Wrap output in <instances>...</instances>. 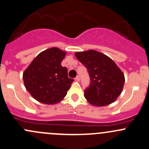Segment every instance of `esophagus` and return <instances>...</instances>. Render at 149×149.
<instances>
[{"instance_id": "obj_1", "label": "esophagus", "mask_w": 149, "mask_h": 149, "mask_svg": "<svg viewBox=\"0 0 149 149\" xmlns=\"http://www.w3.org/2000/svg\"><path fill=\"white\" fill-rule=\"evenodd\" d=\"M76 79V81H80V76H76V79Z\"/></svg>"}]
</instances>
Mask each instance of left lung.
I'll return each instance as SVG.
<instances>
[{
  "label": "left lung",
  "instance_id": "obj_1",
  "mask_svg": "<svg viewBox=\"0 0 149 149\" xmlns=\"http://www.w3.org/2000/svg\"><path fill=\"white\" fill-rule=\"evenodd\" d=\"M77 59L86 68L90 85L84 97L94 106H106L114 102L121 94L124 74L111 58L95 50L78 52Z\"/></svg>",
  "mask_w": 149,
  "mask_h": 149
}]
</instances>
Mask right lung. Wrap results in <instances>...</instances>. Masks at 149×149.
<instances>
[{"instance_id":"1","label":"right lung","mask_w":149,"mask_h":149,"mask_svg":"<svg viewBox=\"0 0 149 149\" xmlns=\"http://www.w3.org/2000/svg\"><path fill=\"white\" fill-rule=\"evenodd\" d=\"M65 52L52 47L39 54L23 73L26 90L40 102L52 104L67 94L73 83L68 69L61 65Z\"/></svg>"}]
</instances>
